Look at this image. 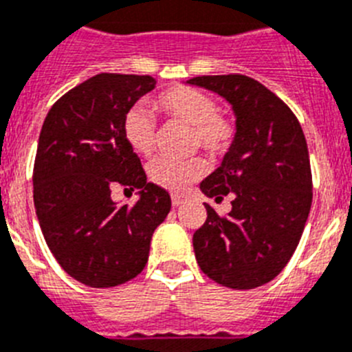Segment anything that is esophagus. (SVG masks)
<instances>
[{
  "label": "esophagus",
  "instance_id": "1",
  "mask_svg": "<svg viewBox=\"0 0 352 352\" xmlns=\"http://www.w3.org/2000/svg\"><path fill=\"white\" fill-rule=\"evenodd\" d=\"M186 201L184 197H180V195H172V206L173 207H180Z\"/></svg>",
  "mask_w": 352,
  "mask_h": 352
}]
</instances>
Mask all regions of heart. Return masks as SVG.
<instances>
[{
	"label": "heart",
	"mask_w": 352,
	"mask_h": 352,
	"mask_svg": "<svg viewBox=\"0 0 352 352\" xmlns=\"http://www.w3.org/2000/svg\"><path fill=\"white\" fill-rule=\"evenodd\" d=\"M157 106L168 117L191 125L193 145H200L210 154H221L234 140V125L218 113L216 100L206 91L191 87H173L157 97ZM154 118L143 108H133L124 122L125 140L134 152L148 155L154 146ZM207 170L201 157L173 159L155 157L146 172L154 184L168 191H184Z\"/></svg>",
	"instance_id": "obj_1"
}]
</instances>
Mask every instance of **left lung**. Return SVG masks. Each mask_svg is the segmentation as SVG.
Instances as JSON below:
<instances>
[{
  "instance_id": "8db88e82",
  "label": "left lung",
  "mask_w": 352,
  "mask_h": 352,
  "mask_svg": "<svg viewBox=\"0 0 352 352\" xmlns=\"http://www.w3.org/2000/svg\"><path fill=\"white\" fill-rule=\"evenodd\" d=\"M186 85L232 106L235 134L219 164L200 182L207 198L232 195L221 218L193 235L200 269L223 287L248 290L271 282L296 252L311 207V172L303 129L283 100L248 76H198Z\"/></svg>"
}]
</instances>
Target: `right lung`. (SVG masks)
<instances>
[{"instance_id":"obj_1","label":"right lung","mask_w":352,"mask_h":352,"mask_svg":"<svg viewBox=\"0 0 352 352\" xmlns=\"http://www.w3.org/2000/svg\"><path fill=\"white\" fill-rule=\"evenodd\" d=\"M155 88L151 76L97 74L49 109L33 168V201L49 250L88 287L138 276L172 198L146 182L124 134L127 113ZM115 185L140 188L133 208L111 198Z\"/></svg>"}]
</instances>
